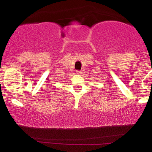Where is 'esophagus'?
I'll list each match as a JSON object with an SVG mask.
<instances>
[{"mask_svg": "<svg viewBox=\"0 0 152 152\" xmlns=\"http://www.w3.org/2000/svg\"><path fill=\"white\" fill-rule=\"evenodd\" d=\"M76 72H77V74H80V73H81V71H80V70H77Z\"/></svg>", "mask_w": 152, "mask_h": 152, "instance_id": "esophagus-1", "label": "esophagus"}]
</instances>
